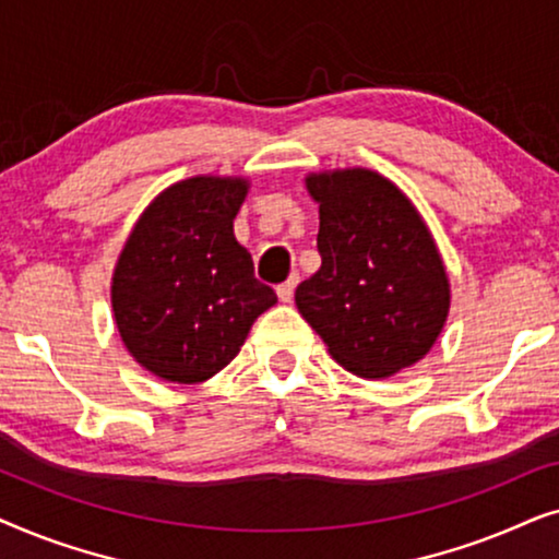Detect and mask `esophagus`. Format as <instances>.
<instances>
[{
	"mask_svg": "<svg viewBox=\"0 0 559 559\" xmlns=\"http://www.w3.org/2000/svg\"><path fill=\"white\" fill-rule=\"evenodd\" d=\"M297 282H300V274H289L287 282H282V285L277 287V297L282 302H289L295 297V287Z\"/></svg>",
	"mask_w": 559,
	"mask_h": 559,
	"instance_id": "obj_1",
	"label": "esophagus"
}]
</instances>
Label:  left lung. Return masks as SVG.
<instances>
[{"label":"left lung","mask_w":559,"mask_h":559,"mask_svg":"<svg viewBox=\"0 0 559 559\" xmlns=\"http://www.w3.org/2000/svg\"><path fill=\"white\" fill-rule=\"evenodd\" d=\"M320 203V270L295 289L308 320L343 369L386 379L425 358L450 310V282L415 205L379 173H312Z\"/></svg>","instance_id":"8db88e82"}]
</instances>
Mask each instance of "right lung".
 <instances>
[{
    "instance_id": "obj_1",
    "label": "right lung",
    "mask_w": 559,
    "mask_h": 559,
    "mask_svg": "<svg viewBox=\"0 0 559 559\" xmlns=\"http://www.w3.org/2000/svg\"><path fill=\"white\" fill-rule=\"evenodd\" d=\"M247 190L243 178L216 175L175 182L144 209L121 249L114 320L134 361L159 379H211L277 302L234 236Z\"/></svg>"
}]
</instances>
